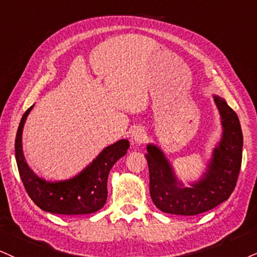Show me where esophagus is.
I'll return each instance as SVG.
<instances>
[{"label":"esophagus","instance_id":"obj_1","mask_svg":"<svg viewBox=\"0 0 257 257\" xmlns=\"http://www.w3.org/2000/svg\"><path fill=\"white\" fill-rule=\"evenodd\" d=\"M147 139V134H145L144 128L137 127L132 131L131 134V142L134 144H142Z\"/></svg>","mask_w":257,"mask_h":257}]
</instances>
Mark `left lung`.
<instances>
[{
  "mask_svg": "<svg viewBox=\"0 0 257 257\" xmlns=\"http://www.w3.org/2000/svg\"><path fill=\"white\" fill-rule=\"evenodd\" d=\"M213 99L220 114L223 135L199 181L185 187L163 151L154 144L147 147L150 195L162 212L196 216L227 200L235 189L242 164V128L238 116L226 101L218 95H213Z\"/></svg>",
  "mask_w": 257,
  "mask_h": 257,
  "instance_id": "1",
  "label": "left lung"
}]
</instances>
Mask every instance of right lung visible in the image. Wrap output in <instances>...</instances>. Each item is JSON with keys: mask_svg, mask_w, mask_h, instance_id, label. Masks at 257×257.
<instances>
[{"mask_svg": "<svg viewBox=\"0 0 257 257\" xmlns=\"http://www.w3.org/2000/svg\"><path fill=\"white\" fill-rule=\"evenodd\" d=\"M34 106V104H33ZM33 106L22 115L15 138V158L27 194L41 210L56 214H88L103 207L107 200V179L114 163L126 155L127 139L104 148L87 168L64 181H46L28 167L22 151V130Z\"/></svg>", "mask_w": 257, "mask_h": 257, "instance_id": "1", "label": "right lung"}]
</instances>
